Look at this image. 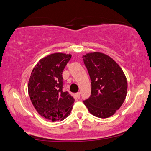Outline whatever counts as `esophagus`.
Wrapping results in <instances>:
<instances>
[{"instance_id": "obj_1", "label": "esophagus", "mask_w": 151, "mask_h": 151, "mask_svg": "<svg viewBox=\"0 0 151 151\" xmlns=\"http://www.w3.org/2000/svg\"><path fill=\"white\" fill-rule=\"evenodd\" d=\"M76 96L78 98V99H79L80 98V92H77L76 93Z\"/></svg>"}]
</instances>
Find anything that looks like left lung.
<instances>
[{
    "mask_svg": "<svg viewBox=\"0 0 151 151\" xmlns=\"http://www.w3.org/2000/svg\"><path fill=\"white\" fill-rule=\"evenodd\" d=\"M92 81L90 96L83 101L90 114L101 118H109L124 103L127 81L122 70L113 59L94 52L83 57Z\"/></svg>",
    "mask_w": 151,
    "mask_h": 151,
    "instance_id": "1",
    "label": "left lung"
}]
</instances>
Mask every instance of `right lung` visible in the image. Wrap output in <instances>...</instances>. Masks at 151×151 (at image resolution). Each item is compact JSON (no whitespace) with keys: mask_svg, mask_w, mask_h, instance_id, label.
I'll use <instances>...</instances> for the list:
<instances>
[{"mask_svg":"<svg viewBox=\"0 0 151 151\" xmlns=\"http://www.w3.org/2000/svg\"><path fill=\"white\" fill-rule=\"evenodd\" d=\"M72 55L61 52L40 59L33 69L28 92L33 107L40 116L54 122L70 114L75 99L63 91L62 73Z\"/></svg>","mask_w":151,"mask_h":151,"instance_id":"1","label":"right lung"}]
</instances>
